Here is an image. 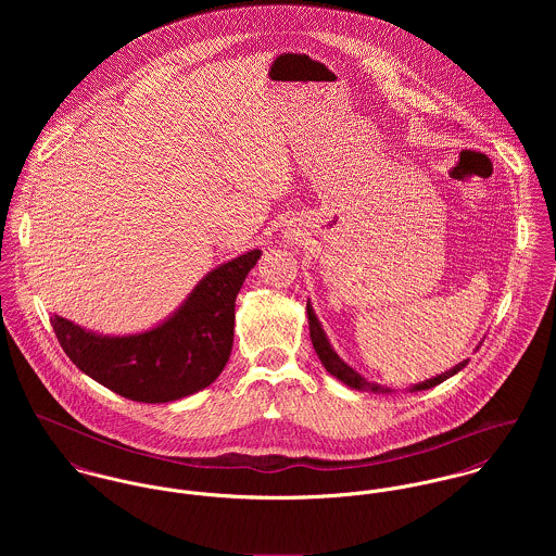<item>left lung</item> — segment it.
I'll use <instances>...</instances> for the list:
<instances>
[{
  "label": "left lung",
  "mask_w": 556,
  "mask_h": 556,
  "mask_svg": "<svg viewBox=\"0 0 556 556\" xmlns=\"http://www.w3.org/2000/svg\"><path fill=\"white\" fill-rule=\"evenodd\" d=\"M306 313H308V325H311V340H313V346H315V351H317L318 359H320V364L325 366V370L329 372V375H333L336 379H340L342 383H346L349 388H355V390H372V392H381L383 388H379V386H370L366 379H362L351 366H346L336 353H333V349L329 346V342H327V338H325V331H323V327H320V323H318L317 315H315V311H313V306H311V302L306 304ZM467 366V362H460L458 366H454L452 370H447V372H443V375H439V377H432V379H428V381H424V383H419V386H415L413 388V392H421V390H430V388H434V386H439V383H443L445 379H450V377H454L456 372H460L463 368ZM383 392H390V390H383Z\"/></svg>",
  "instance_id": "8db88e82"
}]
</instances>
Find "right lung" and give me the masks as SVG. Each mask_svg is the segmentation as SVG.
<instances>
[{
  "label": "right lung",
  "mask_w": 556,
  "mask_h": 556,
  "mask_svg": "<svg viewBox=\"0 0 556 556\" xmlns=\"http://www.w3.org/2000/svg\"><path fill=\"white\" fill-rule=\"evenodd\" d=\"M258 256L261 250H250L210 271L156 329L111 338L53 315V331L79 370L119 396L137 402L190 396L214 383L229 362L236 298Z\"/></svg>",
  "instance_id": "1"
}]
</instances>
